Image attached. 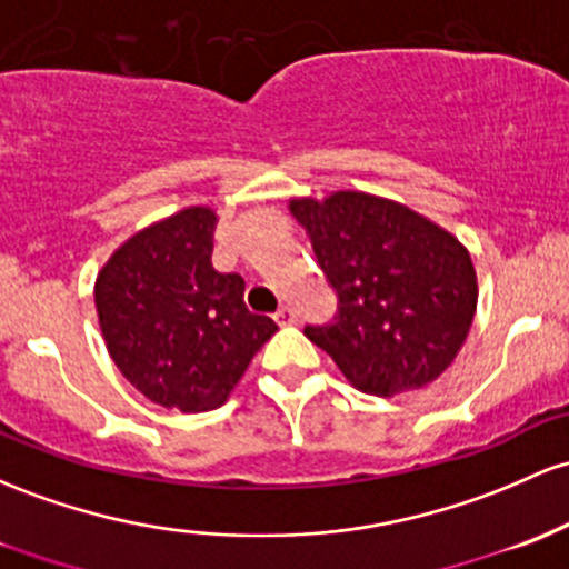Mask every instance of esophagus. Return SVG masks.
<instances>
[{
	"label": "esophagus",
	"mask_w": 569,
	"mask_h": 569,
	"mask_svg": "<svg viewBox=\"0 0 569 569\" xmlns=\"http://www.w3.org/2000/svg\"><path fill=\"white\" fill-rule=\"evenodd\" d=\"M274 321H278L280 327H291V323H297V310L289 308V305H283V308L274 313Z\"/></svg>",
	"instance_id": "34e87169"
}]
</instances>
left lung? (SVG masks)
Returning a JSON list of instances; mask_svg holds the SVG:
<instances>
[{
	"mask_svg": "<svg viewBox=\"0 0 569 569\" xmlns=\"http://www.w3.org/2000/svg\"><path fill=\"white\" fill-rule=\"evenodd\" d=\"M318 264L340 297L332 323L305 337L365 395L423 389L451 367L478 308L470 251L395 199L340 189L291 197Z\"/></svg>",
	"mask_w": 569,
	"mask_h": 569,
	"instance_id": "left-lung-1",
	"label": "left lung"
}]
</instances>
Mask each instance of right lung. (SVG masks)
I'll return each mask as SVG.
<instances>
[{"mask_svg": "<svg viewBox=\"0 0 569 569\" xmlns=\"http://www.w3.org/2000/svg\"><path fill=\"white\" fill-rule=\"evenodd\" d=\"M218 216L191 204L112 251L93 283L110 359L140 395L180 413L221 408L278 323L246 308V280L213 267Z\"/></svg>", "mask_w": 569, "mask_h": 569, "instance_id": "right-lung-1", "label": "right lung"}]
</instances>
